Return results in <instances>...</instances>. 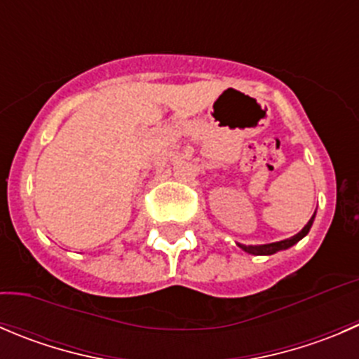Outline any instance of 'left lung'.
Returning <instances> with one entry per match:
<instances>
[{"mask_svg": "<svg viewBox=\"0 0 359 359\" xmlns=\"http://www.w3.org/2000/svg\"><path fill=\"white\" fill-rule=\"evenodd\" d=\"M314 217H316V212H314V215L311 217V221L304 226V229H302L300 233H297L294 236H291V238L280 240V242H273V243H263V245H243V243H236V245H238L242 250H245V252L254 254V256H270V254L280 252V250H286V249H290V247H293L294 243L300 242V240L304 238L309 231H311Z\"/></svg>", "mask_w": 359, "mask_h": 359, "instance_id": "8db88e82", "label": "left lung"}]
</instances>
